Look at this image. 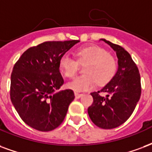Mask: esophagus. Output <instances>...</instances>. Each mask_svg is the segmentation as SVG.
Segmentation results:
<instances>
[{"label": "esophagus", "instance_id": "1", "mask_svg": "<svg viewBox=\"0 0 152 152\" xmlns=\"http://www.w3.org/2000/svg\"><path fill=\"white\" fill-rule=\"evenodd\" d=\"M82 96H83V94H82V93H75V96H76V98H80V97H81Z\"/></svg>", "mask_w": 152, "mask_h": 152}]
</instances>
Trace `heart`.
<instances>
[{
	"instance_id": "heart-1",
	"label": "heart",
	"mask_w": 152,
	"mask_h": 152,
	"mask_svg": "<svg viewBox=\"0 0 152 152\" xmlns=\"http://www.w3.org/2000/svg\"><path fill=\"white\" fill-rule=\"evenodd\" d=\"M76 59L68 55H64L59 59V66L62 73L72 78L79 69V64H86L84 68L85 75L76 77L67 84V87L75 92H84L99 85L108 84L115 76L118 64L115 58L108 54L104 48L89 46L80 48L75 52Z\"/></svg>"
}]
</instances>
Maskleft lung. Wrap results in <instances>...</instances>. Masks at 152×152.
<instances>
[{"instance_id": "left-lung-1", "label": "left lung", "mask_w": 152, "mask_h": 152, "mask_svg": "<svg viewBox=\"0 0 152 152\" xmlns=\"http://www.w3.org/2000/svg\"><path fill=\"white\" fill-rule=\"evenodd\" d=\"M113 48L118 57L115 76L101 91L91 93L93 102L88 109L92 122L102 129H113L123 124L134 110L141 96V80L137 65L121 46L101 39ZM100 92L107 96H101Z\"/></svg>"}]
</instances>
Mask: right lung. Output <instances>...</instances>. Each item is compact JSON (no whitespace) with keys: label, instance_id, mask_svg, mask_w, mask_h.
Returning a JSON list of instances; mask_svg holds the SVG:
<instances>
[{"label":"right lung","instance_id":"1","mask_svg":"<svg viewBox=\"0 0 152 152\" xmlns=\"http://www.w3.org/2000/svg\"><path fill=\"white\" fill-rule=\"evenodd\" d=\"M79 40L44 42L25 51L11 73L10 99L23 122L40 131L61 124L75 96L64 85L59 59Z\"/></svg>","mask_w":152,"mask_h":152}]
</instances>
